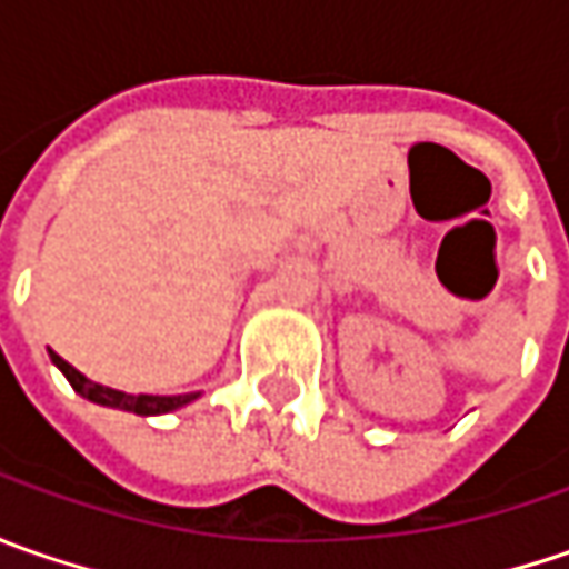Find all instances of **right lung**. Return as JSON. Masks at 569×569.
Returning a JSON list of instances; mask_svg holds the SVG:
<instances>
[{
	"mask_svg": "<svg viewBox=\"0 0 569 569\" xmlns=\"http://www.w3.org/2000/svg\"><path fill=\"white\" fill-rule=\"evenodd\" d=\"M53 363L66 373V380L72 382L78 396H84L88 402L107 405V408H122V411H136V415H167V411H177L192 399H199V392H187V396H129L120 389H110V386H100V382L88 380L84 373H78L76 367L69 361H62L56 351H50Z\"/></svg>",
	"mask_w": 569,
	"mask_h": 569,
	"instance_id": "add662e5",
	"label": "right lung"
}]
</instances>
